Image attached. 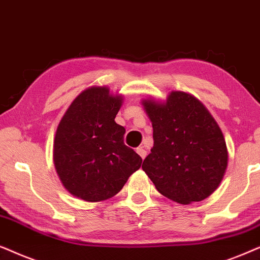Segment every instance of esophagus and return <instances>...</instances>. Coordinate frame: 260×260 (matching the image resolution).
Segmentation results:
<instances>
[{
  "instance_id": "esophagus-1",
  "label": "esophagus",
  "mask_w": 260,
  "mask_h": 260,
  "mask_svg": "<svg viewBox=\"0 0 260 260\" xmlns=\"http://www.w3.org/2000/svg\"><path fill=\"white\" fill-rule=\"evenodd\" d=\"M137 153L140 155L141 159H145V157H146V154H147V152L145 151L143 147H139V148H137Z\"/></svg>"
}]
</instances>
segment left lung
Returning <instances> with one entry per match:
<instances>
[{"label":"left lung","instance_id":"obj_1","mask_svg":"<svg viewBox=\"0 0 260 260\" xmlns=\"http://www.w3.org/2000/svg\"><path fill=\"white\" fill-rule=\"evenodd\" d=\"M153 127V147L143 170L161 195L181 205L207 199L227 169L223 134L192 95L171 91L165 102L144 100Z\"/></svg>","mask_w":260,"mask_h":260}]
</instances>
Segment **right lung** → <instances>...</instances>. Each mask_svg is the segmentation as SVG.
Returning <instances> with one entry per match:
<instances>
[{
  "label": "right lung",
  "instance_id": "obj_1",
  "mask_svg": "<svg viewBox=\"0 0 260 260\" xmlns=\"http://www.w3.org/2000/svg\"><path fill=\"white\" fill-rule=\"evenodd\" d=\"M122 96L106 86L82 91L58 124L53 161L71 195L88 202L108 200L122 189L143 159L123 143L126 129L115 122Z\"/></svg>",
  "mask_w": 260,
  "mask_h": 260
}]
</instances>
